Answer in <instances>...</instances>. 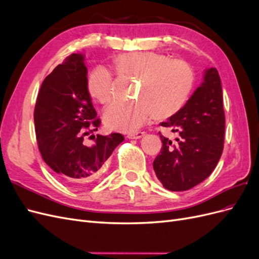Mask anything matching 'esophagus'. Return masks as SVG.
I'll return each instance as SVG.
<instances>
[{"instance_id":"34e87169","label":"esophagus","mask_w":259,"mask_h":259,"mask_svg":"<svg viewBox=\"0 0 259 259\" xmlns=\"http://www.w3.org/2000/svg\"><path fill=\"white\" fill-rule=\"evenodd\" d=\"M144 135H145V132L138 131V132H134V133H128L127 138H130V139H137V138L143 137Z\"/></svg>"}]
</instances>
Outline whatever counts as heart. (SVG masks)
<instances>
[{"instance_id": "heart-1", "label": "heart", "mask_w": 259, "mask_h": 259, "mask_svg": "<svg viewBox=\"0 0 259 259\" xmlns=\"http://www.w3.org/2000/svg\"><path fill=\"white\" fill-rule=\"evenodd\" d=\"M116 71L138 77L136 101H113L104 112L109 130L134 132L154 115L165 120L178 113L187 104L194 86V71L183 59H170L154 52L121 54L114 58ZM90 95L106 105L113 97V76L105 67L93 70L88 79Z\"/></svg>"}]
</instances>
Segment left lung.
<instances>
[{
  "label": "left lung",
  "mask_w": 259,
  "mask_h": 259,
  "mask_svg": "<svg viewBox=\"0 0 259 259\" xmlns=\"http://www.w3.org/2000/svg\"><path fill=\"white\" fill-rule=\"evenodd\" d=\"M161 125L179 137L173 144L159 133L163 145L153 161L155 175L167 190H189L210 175L224 150L225 112L216 68L206 70L185 107Z\"/></svg>",
  "instance_id": "8db88e82"
}]
</instances>
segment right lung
Segmentation results:
<instances>
[{
	"label": "right lung",
	"mask_w": 259,
	"mask_h": 259,
	"mask_svg": "<svg viewBox=\"0 0 259 259\" xmlns=\"http://www.w3.org/2000/svg\"><path fill=\"white\" fill-rule=\"evenodd\" d=\"M88 69L82 55L71 54L45 77L36 98L34 125L36 142L45 163L72 187L96 179L124 136L84 137L101 124L88 91Z\"/></svg>",
	"instance_id": "right-lung-1"
}]
</instances>
